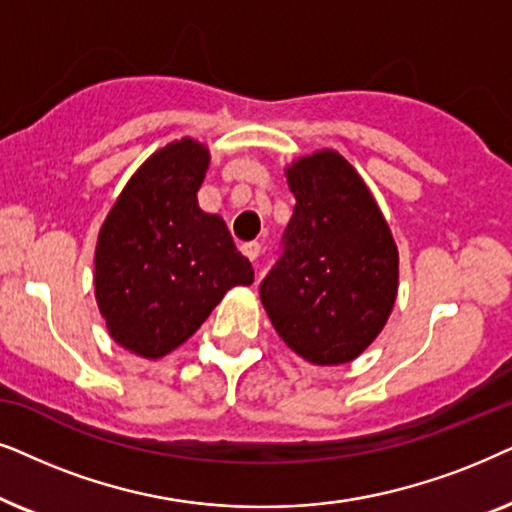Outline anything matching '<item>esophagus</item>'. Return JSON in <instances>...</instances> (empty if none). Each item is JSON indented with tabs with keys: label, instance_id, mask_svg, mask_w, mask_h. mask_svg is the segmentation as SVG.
Returning <instances> with one entry per match:
<instances>
[{
	"label": "esophagus",
	"instance_id": "1",
	"mask_svg": "<svg viewBox=\"0 0 512 512\" xmlns=\"http://www.w3.org/2000/svg\"><path fill=\"white\" fill-rule=\"evenodd\" d=\"M241 250L250 262H257V257H260V252H262V245L260 243H245V245H241Z\"/></svg>",
	"mask_w": 512,
	"mask_h": 512
}]
</instances>
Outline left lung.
Masks as SVG:
<instances>
[{"instance_id": "1", "label": "left lung", "mask_w": 512, "mask_h": 512, "mask_svg": "<svg viewBox=\"0 0 512 512\" xmlns=\"http://www.w3.org/2000/svg\"><path fill=\"white\" fill-rule=\"evenodd\" d=\"M295 213L260 297L271 325L313 365L358 358L398 295V248L349 161L332 149L285 168Z\"/></svg>"}]
</instances>
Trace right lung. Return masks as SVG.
Instances as JSON below:
<instances>
[{
    "label": "right lung",
    "mask_w": 512,
    "mask_h": 512,
    "mask_svg": "<svg viewBox=\"0 0 512 512\" xmlns=\"http://www.w3.org/2000/svg\"><path fill=\"white\" fill-rule=\"evenodd\" d=\"M210 163L192 138L142 163L102 222L95 299L109 335L142 358H161L199 330L224 292L255 271L220 215L199 208Z\"/></svg>",
    "instance_id": "1"
}]
</instances>
